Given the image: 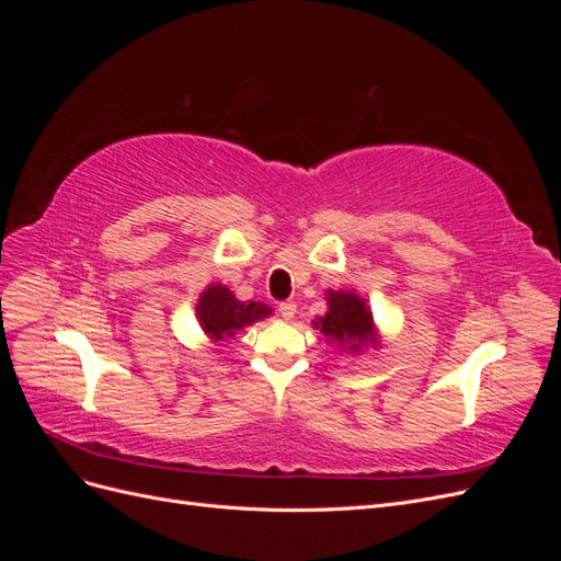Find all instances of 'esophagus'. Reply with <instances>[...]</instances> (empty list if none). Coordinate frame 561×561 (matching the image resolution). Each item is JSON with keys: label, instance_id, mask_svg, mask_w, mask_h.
<instances>
[{"label": "esophagus", "instance_id": "34e87169", "mask_svg": "<svg viewBox=\"0 0 561 561\" xmlns=\"http://www.w3.org/2000/svg\"><path fill=\"white\" fill-rule=\"evenodd\" d=\"M278 311H280V316H283L285 320H290V318L297 313V304H295V301H283L280 307H278Z\"/></svg>", "mask_w": 561, "mask_h": 561}]
</instances>
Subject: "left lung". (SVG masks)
<instances>
[{
	"mask_svg": "<svg viewBox=\"0 0 561 561\" xmlns=\"http://www.w3.org/2000/svg\"><path fill=\"white\" fill-rule=\"evenodd\" d=\"M330 311L325 318H320L316 325L325 334L330 342H339L348 351H360L367 342L375 344L371 339V313L365 307V301L353 293H330L328 295Z\"/></svg>",
	"mask_w": 561,
	"mask_h": 561,
	"instance_id": "obj_1",
	"label": "left lung"
}]
</instances>
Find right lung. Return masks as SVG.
Instances as JSON below:
<instances>
[{"label":"right lung","mask_w":561,"mask_h":561,"mask_svg":"<svg viewBox=\"0 0 561 561\" xmlns=\"http://www.w3.org/2000/svg\"><path fill=\"white\" fill-rule=\"evenodd\" d=\"M268 313L271 309L264 307V304L239 301L222 283L210 285L208 290L201 295L196 307L201 328L206 330V334L213 336L215 342H222L225 336H233L236 332L250 325V322H257Z\"/></svg>","instance_id":"obj_1"}]
</instances>
